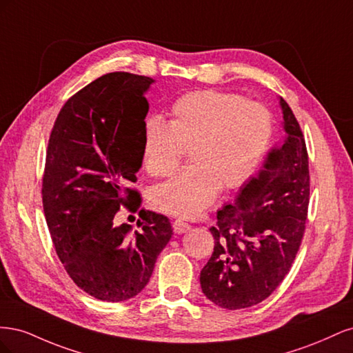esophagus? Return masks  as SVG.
Wrapping results in <instances>:
<instances>
[{
  "mask_svg": "<svg viewBox=\"0 0 353 353\" xmlns=\"http://www.w3.org/2000/svg\"><path fill=\"white\" fill-rule=\"evenodd\" d=\"M172 227H174V231H175L176 234H184V232H187V231L191 228L190 223H187V222H184V221H181V219L174 221Z\"/></svg>",
  "mask_w": 353,
  "mask_h": 353,
  "instance_id": "1",
  "label": "esophagus"
}]
</instances>
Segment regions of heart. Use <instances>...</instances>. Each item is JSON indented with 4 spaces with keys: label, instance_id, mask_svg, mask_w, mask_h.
I'll return each mask as SVG.
<instances>
[{
    "label": "heart",
    "instance_id": "heart-1",
    "mask_svg": "<svg viewBox=\"0 0 353 353\" xmlns=\"http://www.w3.org/2000/svg\"><path fill=\"white\" fill-rule=\"evenodd\" d=\"M272 116L259 101L218 90L191 91L174 101L169 122L150 117L144 125L143 165L153 178L172 175L188 152L190 166L154 187L148 201L179 218H196L221 188L248 181L270 145Z\"/></svg>",
    "mask_w": 353,
    "mask_h": 353
}]
</instances>
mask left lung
<instances>
[{
  "label": "left lung",
  "instance_id": "left-lung-1",
  "mask_svg": "<svg viewBox=\"0 0 353 353\" xmlns=\"http://www.w3.org/2000/svg\"><path fill=\"white\" fill-rule=\"evenodd\" d=\"M285 138L232 205L218 210L210 232L215 248L200 272L205 296L225 309L258 305L290 271L301 248L309 206L305 137L281 97Z\"/></svg>",
  "mask_w": 353,
  "mask_h": 353
}]
</instances>
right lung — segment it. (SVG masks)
Segmentation results:
<instances>
[{
	"label": "right lung",
	"mask_w": 353,
	"mask_h": 353,
	"mask_svg": "<svg viewBox=\"0 0 353 353\" xmlns=\"http://www.w3.org/2000/svg\"><path fill=\"white\" fill-rule=\"evenodd\" d=\"M152 82L128 72L103 74L65 103L50 134L42 176L50 236L73 283L99 301L140 293L172 237L169 219L156 212H139L135 233L114 221L121 207L141 206L130 184L143 163Z\"/></svg>",
	"instance_id": "1"
}]
</instances>
